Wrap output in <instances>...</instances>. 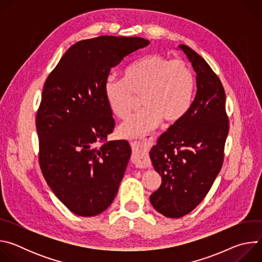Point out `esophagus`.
Masks as SVG:
<instances>
[{
	"instance_id": "obj_1",
	"label": "esophagus",
	"mask_w": 262,
	"mask_h": 262,
	"mask_svg": "<svg viewBox=\"0 0 262 262\" xmlns=\"http://www.w3.org/2000/svg\"><path fill=\"white\" fill-rule=\"evenodd\" d=\"M154 142H155V138L152 136H145L137 141L130 142L132 149H133V159L137 167L139 168L147 167L148 162H147L146 155L149 151V149L151 148Z\"/></svg>"
}]
</instances>
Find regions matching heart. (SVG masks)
Segmentation results:
<instances>
[{"label":"heart","instance_id":"b5f03b06","mask_svg":"<svg viewBox=\"0 0 262 262\" xmlns=\"http://www.w3.org/2000/svg\"><path fill=\"white\" fill-rule=\"evenodd\" d=\"M195 89L191 66L182 60L154 54L129 65L124 78L108 76L103 93L111 113L125 118L141 95L143 107L118 128L122 138H136L165 122L179 120L188 111Z\"/></svg>","mask_w":262,"mask_h":262}]
</instances>
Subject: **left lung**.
I'll list each match as a JSON object with an SVG mask.
<instances>
[{
	"instance_id": "8db88e82",
	"label": "left lung",
	"mask_w": 262,
	"mask_h": 262,
	"mask_svg": "<svg viewBox=\"0 0 262 262\" xmlns=\"http://www.w3.org/2000/svg\"><path fill=\"white\" fill-rule=\"evenodd\" d=\"M179 48L197 73L196 96L150 151L154 167L163 179L150 202L160 213L176 219L191 212L209 192L224 162L229 132L226 95L219 77L191 48Z\"/></svg>"
}]
</instances>
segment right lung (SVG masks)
Returning <instances> with one entry per match:
<instances>
[{"label": "right lung", "mask_w": 262, "mask_h": 262, "mask_svg": "<svg viewBox=\"0 0 262 262\" xmlns=\"http://www.w3.org/2000/svg\"><path fill=\"white\" fill-rule=\"evenodd\" d=\"M149 45L141 37L99 36L71 46L45 83L36 114L39 166L57 198L93 216L113 202L129 157L126 141H106L115 127L103 84L111 68Z\"/></svg>", "instance_id": "1"}]
</instances>
